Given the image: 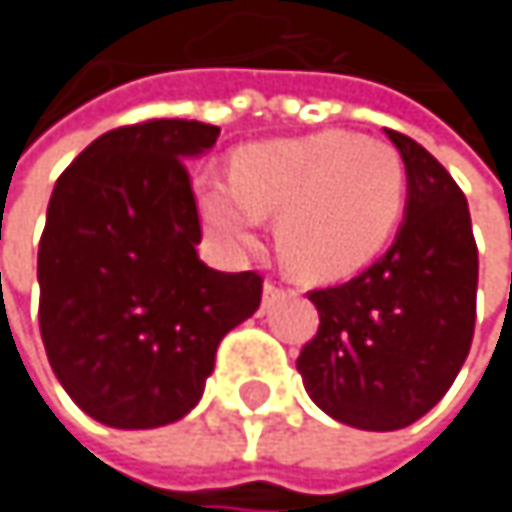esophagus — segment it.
Masks as SVG:
<instances>
[{
	"label": "esophagus",
	"instance_id": "1",
	"mask_svg": "<svg viewBox=\"0 0 512 512\" xmlns=\"http://www.w3.org/2000/svg\"><path fill=\"white\" fill-rule=\"evenodd\" d=\"M281 293H284V290H281L275 281H266V284H263V302H266V305H269L272 299H278Z\"/></svg>",
	"mask_w": 512,
	"mask_h": 512
}]
</instances>
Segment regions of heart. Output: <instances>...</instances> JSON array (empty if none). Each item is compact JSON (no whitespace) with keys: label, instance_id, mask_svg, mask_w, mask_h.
Segmentation results:
<instances>
[{"label":"heart","instance_id":"1","mask_svg":"<svg viewBox=\"0 0 512 512\" xmlns=\"http://www.w3.org/2000/svg\"><path fill=\"white\" fill-rule=\"evenodd\" d=\"M192 195L204 231L225 252L255 246L263 216H278L275 240L287 266L305 278H335L394 234L406 168L388 142L329 130L249 145L231 174L201 171Z\"/></svg>","mask_w":512,"mask_h":512}]
</instances>
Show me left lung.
<instances>
[{
	"label": "left lung",
	"instance_id": "obj_1",
	"mask_svg": "<svg viewBox=\"0 0 512 512\" xmlns=\"http://www.w3.org/2000/svg\"><path fill=\"white\" fill-rule=\"evenodd\" d=\"M385 133L406 165L403 225L356 278L308 293L320 329L296 361L329 418L373 433L409 427L445 397L471 347L477 299L462 189L418 142Z\"/></svg>",
	"mask_w": 512,
	"mask_h": 512
}]
</instances>
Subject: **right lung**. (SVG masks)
Segmentation results:
<instances>
[{"label":"right lung","mask_w":512,"mask_h":512,"mask_svg":"<svg viewBox=\"0 0 512 512\" xmlns=\"http://www.w3.org/2000/svg\"><path fill=\"white\" fill-rule=\"evenodd\" d=\"M219 127L162 118L94 139L55 180L38 246L52 373L94 421L154 430L204 394L219 341L260 305L257 272L210 269L186 162Z\"/></svg>","instance_id":"obj_1"}]
</instances>
